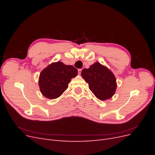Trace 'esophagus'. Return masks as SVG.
Returning a JSON list of instances; mask_svg holds the SVG:
<instances>
[{
	"instance_id": "1",
	"label": "esophagus",
	"mask_w": 155,
	"mask_h": 155,
	"mask_svg": "<svg viewBox=\"0 0 155 155\" xmlns=\"http://www.w3.org/2000/svg\"><path fill=\"white\" fill-rule=\"evenodd\" d=\"M81 71H82V69H79V70H78V73H79V74H81Z\"/></svg>"
}]
</instances>
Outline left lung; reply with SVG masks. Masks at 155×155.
<instances>
[{
	"instance_id": "8db88e82",
	"label": "left lung",
	"mask_w": 155,
	"mask_h": 155,
	"mask_svg": "<svg viewBox=\"0 0 155 155\" xmlns=\"http://www.w3.org/2000/svg\"><path fill=\"white\" fill-rule=\"evenodd\" d=\"M81 75L97 99L105 101L114 96L117 88L116 79L107 67L96 62L88 68H84Z\"/></svg>"
}]
</instances>
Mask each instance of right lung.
<instances>
[{"label": "right lung", "instance_id": "add662e5", "mask_svg": "<svg viewBox=\"0 0 155 155\" xmlns=\"http://www.w3.org/2000/svg\"><path fill=\"white\" fill-rule=\"evenodd\" d=\"M78 73V70L72 65H66L61 61L51 63L40 73L39 86L41 94L48 99L59 97Z\"/></svg>", "mask_w": 155, "mask_h": 155}]
</instances>
